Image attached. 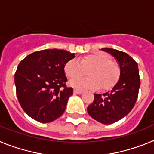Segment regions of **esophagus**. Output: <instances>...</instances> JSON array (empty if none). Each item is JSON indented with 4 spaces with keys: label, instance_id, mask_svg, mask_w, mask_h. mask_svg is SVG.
Here are the masks:
<instances>
[{
    "label": "esophagus",
    "instance_id": "1",
    "mask_svg": "<svg viewBox=\"0 0 154 154\" xmlns=\"http://www.w3.org/2000/svg\"><path fill=\"white\" fill-rule=\"evenodd\" d=\"M82 92H83V91L80 90V89H74V93L75 94H79H79H82Z\"/></svg>",
    "mask_w": 154,
    "mask_h": 154
}]
</instances>
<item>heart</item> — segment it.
<instances>
[{
	"label": "heart",
	"mask_w": 154,
	"mask_h": 154,
	"mask_svg": "<svg viewBox=\"0 0 154 154\" xmlns=\"http://www.w3.org/2000/svg\"><path fill=\"white\" fill-rule=\"evenodd\" d=\"M89 70L88 71V70ZM88 70L87 78H78ZM64 71L68 78L74 79L69 85L80 89H102L112 88L119 79L120 69L117 62L111 60L109 55L104 52H96L79 58L69 61L65 65Z\"/></svg>",
	"instance_id": "1"
}]
</instances>
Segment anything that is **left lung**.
Listing matches in <instances>:
<instances>
[{
    "mask_svg": "<svg viewBox=\"0 0 154 154\" xmlns=\"http://www.w3.org/2000/svg\"><path fill=\"white\" fill-rule=\"evenodd\" d=\"M104 51L116 59L120 69L119 79L109 92L94 94V101L87 108L91 117L103 124H112L126 116L133 109L137 97L140 79L138 65L126 52L104 48Z\"/></svg>",
    "mask_w": 154,
    "mask_h": 154,
    "instance_id": "1",
    "label": "left lung"
}]
</instances>
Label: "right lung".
Segmentation results:
<instances>
[{
  "instance_id": "obj_1",
  "label": "right lung",
  "mask_w": 154,
  "mask_h": 154,
  "mask_svg": "<svg viewBox=\"0 0 154 154\" xmlns=\"http://www.w3.org/2000/svg\"><path fill=\"white\" fill-rule=\"evenodd\" d=\"M75 58L65 50L45 49L31 53L19 63L14 75L19 103L30 117L50 123L65 112L72 88L66 87L64 67Z\"/></svg>"
}]
</instances>
